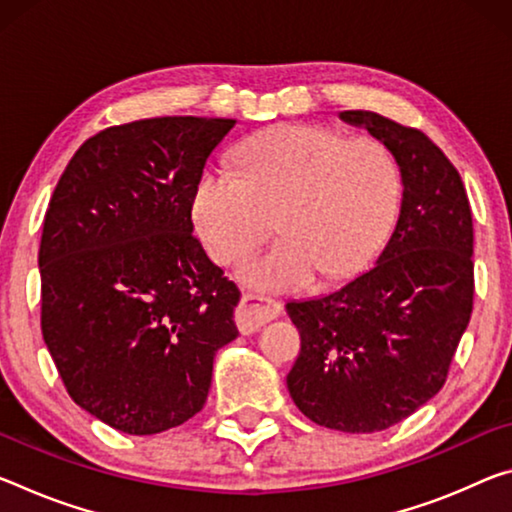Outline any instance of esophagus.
Masks as SVG:
<instances>
[{
	"label": "esophagus",
	"instance_id": "1",
	"mask_svg": "<svg viewBox=\"0 0 512 512\" xmlns=\"http://www.w3.org/2000/svg\"><path fill=\"white\" fill-rule=\"evenodd\" d=\"M282 305L273 298H264L257 294H243L241 305L237 310V326L241 335H253L264 323L278 319Z\"/></svg>",
	"mask_w": 512,
	"mask_h": 512
}]
</instances>
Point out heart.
<instances>
[{
  "mask_svg": "<svg viewBox=\"0 0 512 512\" xmlns=\"http://www.w3.org/2000/svg\"><path fill=\"white\" fill-rule=\"evenodd\" d=\"M237 161L241 175L202 170L193 223L214 262L230 266L269 239L275 216L282 239L241 269L255 289L298 291L316 273L348 278L378 253L399 212L401 170L376 139L280 125L243 143Z\"/></svg>",
  "mask_w": 512,
  "mask_h": 512,
  "instance_id": "b5f03b06",
  "label": "heart"
}]
</instances>
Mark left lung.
Instances as JSON below:
<instances>
[{
	"mask_svg": "<svg viewBox=\"0 0 512 512\" xmlns=\"http://www.w3.org/2000/svg\"><path fill=\"white\" fill-rule=\"evenodd\" d=\"M392 152L403 198L376 264L332 294L291 300L300 353L287 376L298 410L344 433L399 424L440 392L474 300V227L458 170L424 132L342 111Z\"/></svg>",
	"mask_w": 512,
	"mask_h": 512,
	"instance_id": "left-lung-1",
	"label": "left lung"
}]
</instances>
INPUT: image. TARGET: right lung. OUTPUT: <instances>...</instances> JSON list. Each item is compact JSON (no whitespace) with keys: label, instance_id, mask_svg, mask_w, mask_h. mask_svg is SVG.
Listing matches in <instances>:
<instances>
[{"label":"right lung","instance_id":"obj_1","mask_svg":"<svg viewBox=\"0 0 512 512\" xmlns=\"http://www.w3.org/2000/svg\"><path fill=\"white\" fill-rule=\"evenodd\" d=\"M232 118L109 127L63 170L38 250L40 326L79 408L127 435L184 424L237 339L239 289L193 237V189Z\"/></svg>","mask_w":512,"mask_h":512}]
</instances>
